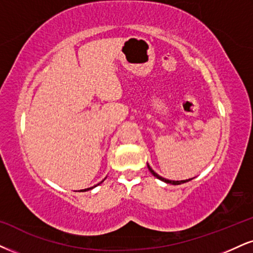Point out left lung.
Listing matches in <instances>:
<instances>
[{"mask_svg":"<svg viewBox=\"0 0 253 253\" xmlns=\"http://www.w3.org/2000/svg\"><path fill=\"white\" fill-rule=\"evenodd\" d=\"M148 168H149V170H150V172H151L152 174H154V176L156 177V178H158V179L163 180V182H165V183H170V184H172V185H179V184L186 183V182H189V180H191V179H193V178H190V179H185V180H169V179H165V178H163V177L158 176V174H157V173H156L154 170H152V169H150V167H149V165H148Z\"/></svg>","mask_w":253,"mask_h":253,"instance_id":"8db88e82","label":"left lung"}]
</instances>
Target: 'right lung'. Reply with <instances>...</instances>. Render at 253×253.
I'll return each mask as SVG.
<instances>
[{
    "label": "right lung",
    "instance_id": "obj_1",
    "mask_svg": "<svg viewBox=\"0 0 253 253\" xmlns=\"http://www.w3.org/2000/svg\"><path fill=\"white\" fill-rule=\"evenodd\" d=\"M90 189H92V188H90ZM90 189H85V190H81V191H86V190H90Z\"/></svg>",
    "mask_w": 253,
    "mask_h": 253
}]
</instances>
